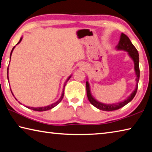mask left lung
I'll return each mask as SVG.
<instances>
[{"instance_id":"1","label":"left lung","mask_w":152,"mask_h":152,"mask_svg":"<svg viewBox=\"0 0 152 152\" xmlns=\"http://www.w3.org/2000/svg\"><path fill=\"white\" fill-rule=\"evenodd\" d=\"M115 48H116L117 50H123L125 51H127L129 56L133 61V63H134V70L136 75V86L134 91H133L132 92V94L127 97V99H125L124 101L122 102H117V103L105 104L99 102V101H97L96 99H94V96H92L91 94V87H90L88 82L86 81V93L88 101L94 107L100 110H105V111H111V110L119 109L121 107H124L125 105L128 104L129 102L132 101L133 98L135 96L136 92H137L138 82L139 80H140V66H139V53L137 49H136L135 48V46L133 45V43L130 41L129 38L125 34H124V33H122L121 35L120 36V40L119 42V43H118V45L116 46Z\"/></svg>"}]
</instances>
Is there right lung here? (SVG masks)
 <instances>
[{
	"mask_svg": "<svg viewBox=\"0 0 152 152\" xmlns=\"http://www.w3.org/2000/svg\"><path fill=\"white\" fill-rule=\"evenodd\" d=\"M22 39H23V37H20V40H19V42H18L16 45H18V44H19V43L20 42H21ZM15 46H14L13 48L12 49V51H11V55H10V60H11V55H12V51H13V50L15 49ZM71 76H72L70 75V76L68 77V79L66 80V82H65V84H64V88H63L62 93H61V95L60 98L57 101L55 102H53V103L51 104H50V105H48V106H45V107H27V106H25V107H27V108H28V109H30L33 110H36V111H45V110H50V109H53V107H55L56 106V105H58L59 103H60V102L61 101V100H62L63 97H64V88H65L66 83L67 82H68V81L69 80H70V78H71ZM7 78H8V80H9V66H8V68H7ZM11 92H12V91H11ZM12 95H13V94H12ZM13 96H14V95H13ZM15 99L17 100L16 98H15ZM20 104H21V103H20Z\"/></svg>",
	"mask_w": 152,
	"mask_h": 152,
	"instance_id": "1",
	"label": "right lung"
}]
</instances>
